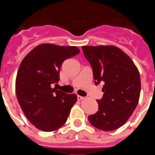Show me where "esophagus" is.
<instances>
[{
  "instance_id": "34e87169",
  "label": "esophagus",
  "mask_w": 155,
  "mask_h": 155,
  "mask_svg": "<svg viewBox=\"0 0 155 155\" xmlns=\"http://www.w3.org/2000/svg\"><path fill=\"white\" fill-rule=\"evenodd\" d=\"M84 98V97H83V96H80V95H78V100H83Z\"/></svg>"
}]
</instances>
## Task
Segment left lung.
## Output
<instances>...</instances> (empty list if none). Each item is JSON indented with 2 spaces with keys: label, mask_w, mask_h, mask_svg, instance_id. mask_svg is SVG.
<instances>
[{
  "label": "left lung",
  "mask_w": 155,
  "mask_h": 155,
  "mask_svg": "<svg viewBox=\"0 0 155 155\" xmlns=\"http://www.w3.org/2000/svg\"><path fill=\"white\" fill-rule=\"evenodd\" d=\"M95 84L103 83L98 111L88 116L93 127L112 131L127 123L139 102L140 78L130 57L115 46H83Z\"/></svg>",
  "instance_id": "obj_1"
}]
</instances>
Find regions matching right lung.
<instances>
[{"label":"right lung","instance_id":"right-lung-1","mask_svg":"<svg viewBox=\"0 0 155 155\" xmlns=\"http://www.w3.org/2000/svg\"><path fill=\"white\" fill-rule=\"evenodd\" d=\"M79 53L77 46L42 43L31 50L19 66L15 80L18 102L30 123L40 130L61 128L76 103V94L52 87L58 83L63 62Z\"/></svg>","mask_w":155,"mask_h":155}]
</instances>
